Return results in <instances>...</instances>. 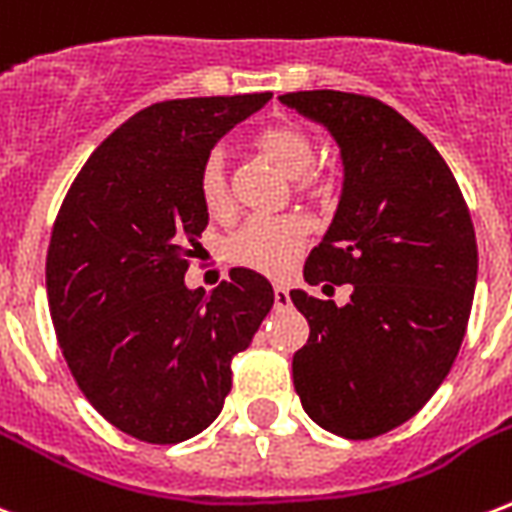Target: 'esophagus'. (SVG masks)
Here are the masks:
<instances>
[{
    "label": "esophagus",
    "mask_w": 512,
    "mask_h": 512,
    "mask_svg": "<svg viewBox=\"0 0 512 512\" xmlns=\"http://www.w3.org/2000/svg\"><path fill=\"white\" fill-rule=\"evenodd\" d=\"M273 303H276V308L290 306V292H287V287H282V284L273 287Z\"/></svg>",
    "instance_id": "1"
}]
</instances>
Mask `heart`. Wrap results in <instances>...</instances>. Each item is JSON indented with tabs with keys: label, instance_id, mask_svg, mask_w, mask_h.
<instances>
[{
	"label": "heart",
	"instance_id": "obj_1",
	"mask_svg": "<svg viewBox=\"0 0 512 512\" xmlns=\"http://www.w3.org/2000/svg\"><path fill=\"white\" fill-rule=\"evenodd\" d=\"M255 147L265 161H271L287 177L295 179V190L308 195H327L335 179L330 171L317 169V142L306 128L295 123H271L252 136ZM198 198L209 217H228L233 212V193H230L228 169L222 152H209L198 169ZM311 225L298 214L282 217H252L241 222L222 244V255L230 263L252 271L282 276L295 265L306 247Z\"/></svg>",
	"mask_w": 512,
	"mask_h": 512
}]
</instances>
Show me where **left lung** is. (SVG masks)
I'll return each instance as SVG.
<instances>
[{"label": "left lung", "instance_id": "obj_1", "mask_svg": "<svg viewBox=\"0 0 512 512\" xmlns=\"http://www.w3.org/2000/svg\"><path fill=\"white\" fill-rule=\"evenodd\" d=\"M282 101L333 131L346 166L335 220L303 276L354 287L343 308L290 292L308 319L295 392L327 432L378 438L427 405L462 349L478 279L470 209L435 144L384 101L343 91Z\"/></svg>", "mask_w": 512, "mask_h": 512}]
</instances>
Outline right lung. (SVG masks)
<instances>
[{"label":"right lung","instance_id":"add662e5","mask_svg":"<svg viewBox=\"0 0 512 512\" xmlns=\"http://www.w3.org/2000/svg\"><path fill=\"white\" fill-rule=\"evenodd\" d=\"M271 93L150 104L93 150L50 233L45 282L80 392L131 438L171 446L212 424L230 362L273 306L265 276L233 268L206 295L185 273L209 214L198 169Z\"/></svg>","mask_w":512,"mask_h":512}]
</instances>
